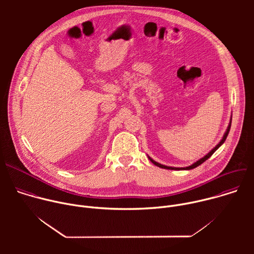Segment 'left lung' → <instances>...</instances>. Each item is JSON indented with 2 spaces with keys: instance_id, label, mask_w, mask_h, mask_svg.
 <instances>
[{
  "instance_id": "left-lung-1",
  "label": "left lung",
  "mask_w": 254,
  "mask_h": 254,
  "mask_svg": "<svg viewBox=\"0 0 254 254\" xmlns=\"http://www.w3.org/2000/svg\"><path fill=\"white\" fill-rule=\"evenodd\" d=\"M230 127H231V120H230V123H229V126H228V127H227V129H226V132L224 133V135H223V137H222V139L220 140V142L217 144V146L212 150V151H210L204 158H202V159H200L199 161H197L196 163H194L193 165H191V166H189V167H186V168H174V167H168V166H164V165H162V164H159V163H157L156 161H154L153 159H151L150 157H149V159H150V161L154 164V165H156V166H158V167H160V168H163V169H168V170H191V169H194V168H196V167H198L199 165H201L202 163H204L206 160H208L217 150H218V148L221 146V144L225 141V139H226V137H227V135H228V133H229V130H230Z\"/></svg>"
}]
</instances>
